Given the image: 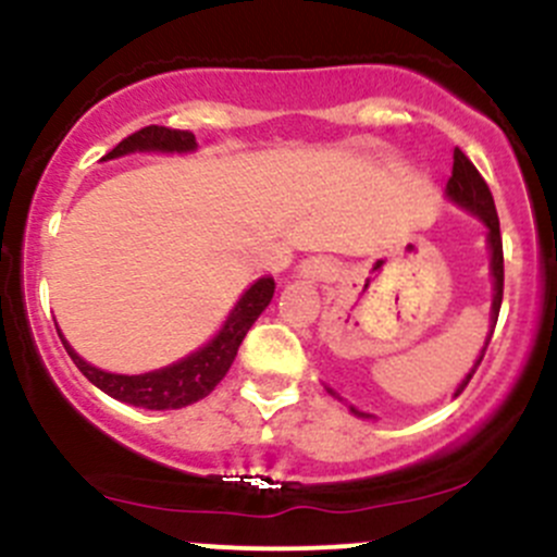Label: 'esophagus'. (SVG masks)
I'll return each mask as SVG.
<instances>
[{"instance_id":"esophagus-1","label":"esophagus","mask_w":557,"mask_h":557,"mask_svg":"<svg viewBox=\"0 0 557 557\" xmlns=\"http://www.w3.org/2000/svg\"><path fill=\"white\" fill-rule=\"evenodd\" d=\"M329 272H331L329 263L318 261V258H314V261H307L305 267H301V274H305V277H312V280H323Z\"/></svg>"}]
</instances>
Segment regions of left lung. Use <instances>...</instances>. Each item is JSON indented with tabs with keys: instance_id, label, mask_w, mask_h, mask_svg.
<instances>
[{
	"instance_id": "1",
	"label": "left lung",
	"mask_w": 557,
	"mask_h": 557,
	"mask_svg": "<svg viewBox=\"0 0 557 557\" xmlns=\"http://www.w3.org/2000/svg\"><path fill=\"white\" fill-rule=\"evenodd\" d=\"M447 196H450L455 205H460V207H466V210L474 212V215L480 218V221L487 226V245H491V269H493V290H496V294H493V314H491V320H493V329H496L498 310H502V299H504V245H502V228H498V212H496V205H493L491 188H487V183H485V180H482V174L476 172V166L471 164L469 156H466L460 148L453 150V177L447 180ZM491 336H493V331H491V334H487L485 347H482V352H480V358H476L474 369H471V372L466 374L463 385L458 387V393L463 391L466 385H469L471 377H474L476 367H480V363H482V356H485L487 345H491ZM331 393H334V391H331ZM458 393H455V396H458ZM334 396H336V393H334ZM350 412L363 414V412H358L356 407H350Z\"/></svg>"
}]
</instances>
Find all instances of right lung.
Wrapping results in <instances>:
<instances>
[{
  "instance_id": "1",
  "label": "right lung",
  "mask_w": 557,
  "mask_h": 557,
  "mask_svg": "<svg viewBox=\"0 0 557 557\" xmlns=\"http://www.w3.org/2000/svg\"><path fill=\"white\" fill-rule=\"evenodd\" d=\"M194 148L196 137L190 132H185V128L145 126L139 128V132L128 134L126 139H121L104 159H117V156L134 153V150H164V153L177 150V153H183V150ZM272 296L274 280L261 277L258 283H252L250 288L245 290V296L237 301L234 312L228 314L221 334H218L210 345L190 352L188 358L172 363V367L159 369V372L134 374V377H128V374L102 372V369L83 361V358L66 345V339L61 342H64L66 352H70V358L75 361V367L81 369L99 391H104L107 396L143 409H180L205 398L207 393L215 391V385L226 377L228 367H232L234 358H237V350L239 345H243L245 334L250 331V325L256 323L258 314L267 310Z\"/></svg>"
}]
</instances>
